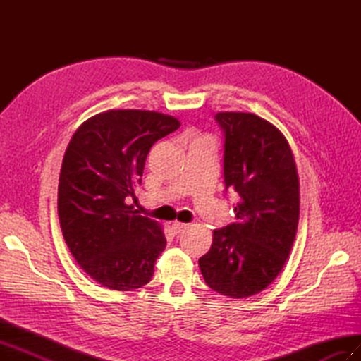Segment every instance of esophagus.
<instances>
[{"instance_id":"obj_1","label":"esophagus","mask_w":361,"mask_h":361,"mask_svg":"<svg viewBox=\"0 0 361 361\" xmlns=\"http://www.w3.org/2000/svg\"><path fill=\"white\" fill-rule=\"evenodd\" d=\"M171 228H173V232L174 233H180V232H183L185 228H187V224H183V223H173L171 224Z\"/></svg>"}]
</instances>
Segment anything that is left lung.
<instances>
[{
  "mask_svg": "<svg viewBox=\"0 0 361 361\" xmlns=\"http://www.w3.org/2000/svg\"><path fill=\"white\" fill-rule=\"evenodd\" d=\"M224 134L226 191H236V221L215 228L199 259L206 285L231 298L264 290L290 253L300 216V182L288 140L251 113H218Z\"/></svg>",
  "mask_w": 361,
  "mask_h": 361,
  "instance_id": "8db88e82",
  "label": "left lung"
}]
</instances>
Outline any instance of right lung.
Wrapping results in <instances>:
<instances>
[{
  "label": "right lung",
  "instance_id": "add662e5",
  "mask_svg": "<svg viewBox=\"0 0 361 361\" xmlns=\"http://www.w3.org/2000/svg\"><path fill=\"white\" fill-rule=\"evenodd\" d=\"M179 126L155 111L110 110L71 140L59 182L60 226L76 264L102 286L133 290L154 276L166 236L128 200L135 199L150 147Z\"/></svg>",
  "mask_w": 361,
  "mask_h": 361
}]
</instances>
